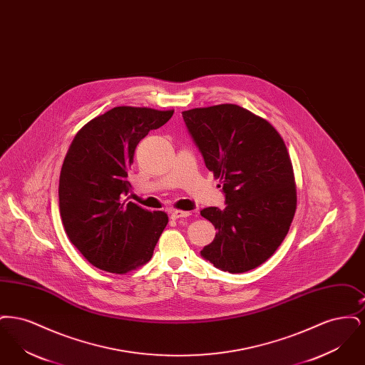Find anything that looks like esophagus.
Masks as SVG:
<instances>
[{"label": "esophagus", "mask_w": 365, "mask_h": 365, "mask_svg": "<svg viewBox=\"0 0 365 365\" xmlns=\"http://www.w3.org/2000/svg\"><path fill=\"white\" fill-rule=\"evenodd\" d=\"M190 216V212L187 210H173L171 212V219H180V217H189Z\"/></svg>", "instance_id": "obj_1"}]
</instances>
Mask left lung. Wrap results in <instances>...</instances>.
<instances>
[{"instance_id":"obj_1","label":"left lung","mask_w":365,"mask_h":365,"mask_svg":"<svg viewBox=\"0 0 365 365\" xmlns=\"http://www.w3.org/2000/svg\"><path fill=\"white\" fill-rule=\"evenodd\" d=\"M182 116L226 195V208L201 210L217 230L201 256L231 274L250 271L275 253L294 217L287 148L269 123L238 105L194 108Z\"/></svg>"}]
</instances>
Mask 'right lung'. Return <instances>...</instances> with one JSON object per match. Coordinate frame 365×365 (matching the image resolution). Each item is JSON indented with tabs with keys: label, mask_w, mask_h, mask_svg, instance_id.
Wrapping results in <instances>:
<instances>
[{
	"label": "right lung",
	"mask_w": 365,
	"mask_h": 365,
	"mask_svg": "<svg viewBox=\"0 0 365 365\" xmlns=\"http://www.w3.org/2000/svg\"><path fill=\"white\" fill-rule=\"evenodd\" d=\"M174 110L116 106L85 124L64 158L58 207L71 243L90 264L127 274L152 259L168 223L165 212L125 204L127 180L139 140Z\"/></svg>",
	"instance_id": "add662e5"
}]
</instances>
